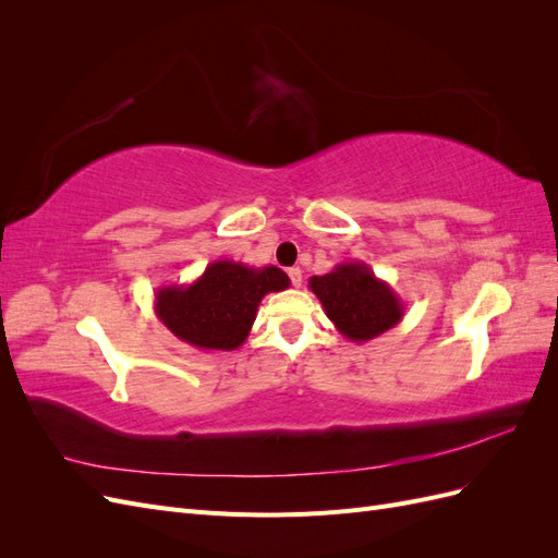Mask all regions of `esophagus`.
Returning <instances> with one entry per match:
<instances>
[{
    "label": "esophagus",
    "mask_w": 558,
    "mask_h": 558,
    "mask_svg": "<svg viewBox=\"0 0 558 558\" xmlns=\"http://www.w3.org/2000/svg\"><path fill=\"white\" fill-rule=\"evenodd\" d=\"M289 277H291V283L298 289V286L302 283V269L300 267H291L289 269Z\"/></svg>",
    "instance_id": "1"
}]
</instances>
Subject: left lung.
I'll return each mask as SVG.
<instances>
[{
	"mask_svg": "<svg viewBox=\"0 0 558 558\" xmlns=\"http://www.w3.org/2000/svg\"><path fill=\"white\" fill-rule=\"evenodd\" d=\"M310 289L340 335L356 344L375 340L404 316L402 300L363 260L340 263L332 272L312 277Z\"/></svg>",
	"mask_w": 558,
	"mask_h": 558,
	"instance_id": "8db88e82",
	"label": "left lung"
}]
</instances>
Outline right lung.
Returning a JSON list of instances; mask_svg holds the SVG:
<instances>
[{"mask_svg": "<svg viewBox=\"0 0 558 558\" xmlns=\"http://www.w3.org/2000/svg\"><path fill=\"white\" fill-rule=\"evenodd\" d=\"M289 286L275 265L214 260L193 283L160 286L154 307L177 340L199 351H232L248 337L260 300Z\"/></svg>", "mask_w": 558, "mask_h": 558, "instance_id": "obj_1", "label": "right lung"}]
</instances>
